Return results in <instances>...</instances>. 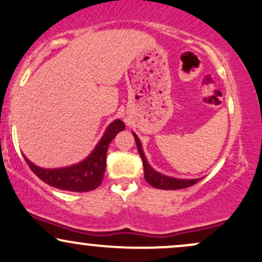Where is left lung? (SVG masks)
Segmentation results:
<instances>
[{
	"label": "left lung",
	"instance_id": "obj_1",
	"mask_svg": "<svg viewBox=\"0 0 262 262\" xmlns=\"http://www.w3.org/2000/svg\"><path fill=\"white\" fill-rule=\"evenodd\" d=\"M134 139H136L138 151H139L140 158L143 160V166H144V178L145 180L150 184L151 186L157 189H163V190H177V189H184L189 188V186L194 185L199 182L200 179H178V178L168 177V175H163L158 171H155L149 163L146 162V158L143 151L142 143H140L139 138L137 137L136 133H133Z\"/></svg>",
	"mask_w": 262,
	"mask_h": 262
}]
</instances>
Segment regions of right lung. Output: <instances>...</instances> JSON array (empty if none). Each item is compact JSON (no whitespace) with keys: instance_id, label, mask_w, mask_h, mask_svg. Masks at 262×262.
<instances>
[{"instance_id":"1","label":"right lung","mask_w":262,"mask_h":262,"mask_svg":"<svg viewBox=\"0 0 262 262\" xmlns=\"http://www.w3.org/2000/svg\"><path fill=\"white\" fill-rule=\"evenodd\" d=\"M125 125L120 119H116L108 125L102 139L97 144L94 150L84 160L74 165L58 169H43L34 165L27 158L26 162L42 182L53 188L67 191H91L98 188L103 180L105 171V160L109 143L114 139L119 132L124 130Z\"/></svg>"}]
</instances>
